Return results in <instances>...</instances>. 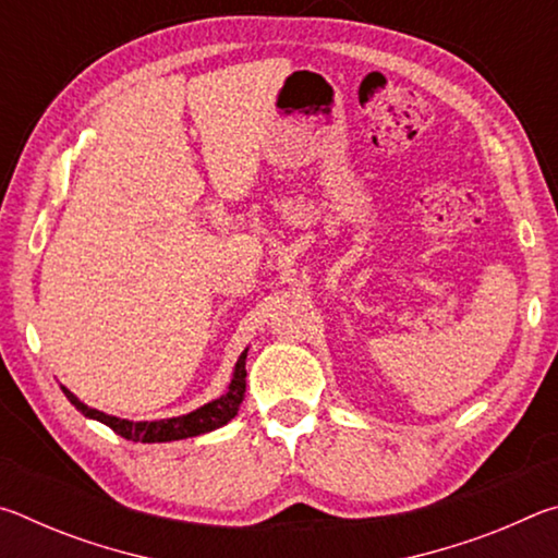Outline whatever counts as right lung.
<instances>
[{"label":"right lung","mask_w":558,"mask_h":558,"mask_svg":"<svg viewBox=\"0 0 558 558\" xmlns=\"http://www.w3.org/2000/svg\"><path fill=\"white\" fill-rule=\"evenodd\" d=\"M245 356H248V347H245L241 356L235 359L231 381H229V386H226V391L219 396V399L204 403V405H199V409L189 411L184 415H172V418H157V421L118 418V415L90 409L88 403H83L78 396H75L71 389H65V386H61V391L65 393V399L75 405V409L86 415V418L106 423V426L116 430L118 436L128 438L132 442L184 440V438L204 436V433L221 428L233 418L235 413H239V405L245 396Z\"/></svg>","instance_id":"right-lung-1"}]
</instances>
